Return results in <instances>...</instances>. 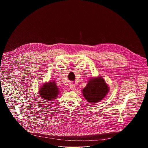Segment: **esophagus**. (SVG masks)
<instances>
[{
    "mask_svg": "<svg viewBox=\"0 0 148 148\" xmlns=\"http://www.w3.org/2000/svg\"><path fill=\"white\" fill-rule=\"evenodd\" d=\"M70 89L73 91L75 90V85L71 84L70 85Z\"/></svg>",
    "mask_w": 148,
    "mask_h": 148,
    "instance_id": "1",
    "label": "esophagus"
}]
</instances>
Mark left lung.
I'll list each match as a JSON object with an SVG mask.
<instances>
[{"instance_id":"left-lung-1","label":"left lung","mask_w":148,"mask_h":148,"mask_svg":"<svg viewBox=\"0 0 148 148\" xmlns=\"http://www.w3.org/2000/svg\"><path fill=\"white\" fill-rule=\"evenodd\" d=\"M109 88L103 77L90 79L82 92L85 98L90 103H96L104 98L109 92Z\"/></svg>"}]
</instances>
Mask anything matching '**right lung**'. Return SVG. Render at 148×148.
I'll use <instances>...</instances> for the list:
<instances>
[{
    "label": "right lung",
    "instance_id": "1",
    "mask_svg": "<svg viewBox=\"0 0 148 148\" xmlns=\"http://www.w3.org/2000/svg\"><path fill=\"white\" fill-rule=\"evenodd\" d=\"M39 94L42 99L50 101L56 99L59 94V89L56 86L55 82H50L48 83L42 85L39 89Z\"/></svg>",
    "mask_w": 148,
    "mask_h": 148
}]
</instances>
